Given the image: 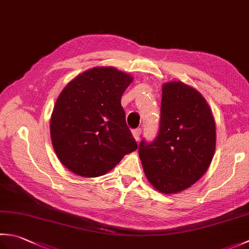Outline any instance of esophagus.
I'll list each match as a JSON object with an SVG mask.
<instances>
[{"mask_svg":"<svg viewBox=\"0 0 249 249\" xmlns=\"http://www.w3.org/2000/svg\"><path fill=\"white\" fill-rule=\"evenodd\" d=\"M133 135L136 139V141L140 140V135H141V129L140 128H136L133 130Z\"/></svg>","mask_w":249,"mask_h":249,"instance_id":"obj_1","label":"esophagus"}]
</instances>
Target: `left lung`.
<instances>
[{
	"label": "left lung",
	"mask_w": 249,
	"mask_h": 249,
	"mask_svg": "<svg viewBox=\"0 0 249 249\" xmlns=\"http://www.w3.org/2000/svg\"><path fill=\"white\" fill-rule=\"evenodd\" d=\"M216 148V125L206 100L181 82L163 85L159 133L140 141L145 176L162 193L191 187L207 170Z\"/></svg>",
	"instance_id": "left-lung-1"
}]
</instances>
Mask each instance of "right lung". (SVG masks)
<instances>
[{
    "label": "right lung",
    "instance_id": "obj_1",
    "mask_svg": "<svg viewBox=\"0 0 249 249\" xmlns=\"http://www.w3.org/2000/svg\"><path fill=\"white\" fill-rule=\"evenodd\" d=\"M131 82L115 68L98 67L63 89L51 119L53 147L63 166L82 177H99L137 150L121 105Z\"/></svg>",
    "mask_w": 249,
    "mask_h": 249
}]
</instances>
